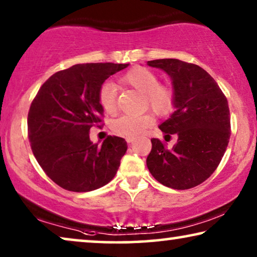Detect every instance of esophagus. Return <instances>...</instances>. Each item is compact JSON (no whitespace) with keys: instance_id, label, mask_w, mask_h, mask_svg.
I'll use <instances>...</instances> for the list:
<instances>
[{"instance_id":"obj_1","label":"esophagus","mask_w":257,"mask_h":257,"mask_svg":"<svg viewBox=\"0 0 257 257\" xmlns=\"http://www.w3.org/2000/svg\"><path fill=\"white\" fill-rule=\"evenodd\" d=\"M125 141H127V143H133L135 141V137H125Z\"/></svg>"}]
</instances>
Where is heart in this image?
I'll use <instances>...</instances> for the list:
<instances>
[{
    "label": "heart",
    "mask_w": 257,
    "mask_h": 257,
    "mask_svg": "<svg viewBox=\"0 0 257 257\" xmlns=\"http://www.w3.org/2000/svg\"><path fill=\"white\" fill-rule=\"evenodd\" d=\"M123 84L144 93L147 105L157 115H166L173 107V92L170 87L159 84L158 76L145 67H135L121 76ZM116 86L113 83L102 84L98 92V102L104 112L113 114L116 110ZM153 123L149 114L142 115H122L110 122V129L114 134L125 137H137L143 134Z\"/></svg>",
    "instance_id": "obj_1"
}]
</instances>
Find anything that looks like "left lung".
Segmentation results:
<instances>
[{
    "instance_id": "obj_1",
    "label": "left lung",
    "mask_w": 257,
    "mask_h": 257,
    "mask_svg": "<svg viewBox=\"0 0 257 257\" xmlns=\"http://www.w3.org/2000/svg\"><path fill=\"white\" fill-rule=\"evenodd\" d=\"M148 66L167 72L173 83L175 110L159 125L178 136L172 149L152 139L147 166L157 181L185 190L204 182L219 165L231 136L227 99L211 76L196 64L177 59L148 61Z\"/></svg>"
}]
</instances>
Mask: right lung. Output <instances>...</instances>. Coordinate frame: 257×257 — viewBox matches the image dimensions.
Wrapping results in <instances>:
<instances>
[{"label": "right lung", "instance_id": "1", "mask_svg": "<svg viewBox=\"0 0 257 257\" xmlns=\"http://www.w3.org/2000/svg\"><path fill=\"white\" fill-rule=\"evenodd\" d=\"M129 64L84 63L57 71L41 85L31 104L28 135L44 172L61 188L84 193L115 177L127 142L107 136L101 145L90 141L104 109L98 102L102 83Z\"/></svg>", "mask_w": 257, "mask_h": 257}]
</instances>
